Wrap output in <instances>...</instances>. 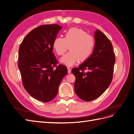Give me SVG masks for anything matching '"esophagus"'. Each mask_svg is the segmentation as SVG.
Here are the masks:
<instances>
[{"instance_id": "obj_1", "label": "esophagus", "mask_w": 134, "mask_h": 134, "mask_svg": "<svg viewBox=\"0 0 134 134\" xmlns=\"http://www.w3.org/2000/svg\"><path fill=\"white\" fill-rule=\"evenodd\" d=\"M67 69H68V73H69H69H70V72H71V70L70 68L68 67V68H67Z\"/></svg>"}]
</instances>
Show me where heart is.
<instances>
[{
	"label": "heart",
	"instance_id": "heart-1",
	"mask_svg": "<svg viewBox=\"0 0 134 134\" xmlns=\"http://www.w3.org/2000/svg\"><path fill=\"white\" fill-rule=\"evenodd\" d=\"M68 53L60 59V62L67 66H72L78 61L84 62L93 52L95 39L93 36L77 27L68 30L65 37L58 36L53 42V48L58 55Z\"/></svg>",
	"mask_w": 134,
	"mask_h": 134
}]
</instances>
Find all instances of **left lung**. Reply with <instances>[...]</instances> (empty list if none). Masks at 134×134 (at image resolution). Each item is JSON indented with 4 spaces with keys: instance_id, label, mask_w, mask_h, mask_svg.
Segmentation results:
<instances>
[{
    "instance_id": "1",
    "label": "left lung",
    "mask_w": 134,
    "mask_h": 134,
    "mask_svg": "<svg viewBox=\"0 0 134 134\" xmlns=\"http://www.w3.org/2000/svg\"><path fill=\"white\" fill-rule=\"evenodd\" d=\"M94 37L95 47L91 56L72 70L76 78L75 93L85 101L97 99L108 88L113 80L115 63L113 45L107 36L97 30Z\"/></svg>"
}]
</instances>
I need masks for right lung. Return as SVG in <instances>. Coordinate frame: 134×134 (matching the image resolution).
<instances>
[{"instance_id":"1","label":"right lung","mask_w":134,"mask_h":134,"mask_svg":"<svg viewBox=\"0 0 134 134\" xmlns=\"http://www.w3.org/2000/svg\"><path fill=\"white\" fill-rule=\"evenodd\" d=\"M62 28L57 24L36 27L26 35L19 49L18 68L23 85L33 98L44 103L57 96L59 86L68 73L65 65L57 66L53 53L54 40Z\"/></svg>"}]
</instances>
